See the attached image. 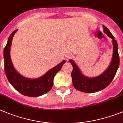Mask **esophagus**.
<instances>
[{
	"mask_svg": "<svg viewBox=\"0 0 123 123\" xmlns=\"http://www.w3.org/2000/svg\"><path fill=\"white\" fill-rule=\"evenodd\" d=\"M70 58H71V55H69V54H67V55H66V59L68 60V59H69Z\"/></svg>",
	"mask_w": 123,
	"mask_h": 123,
	"instance_id": "34e87169",
	"label": "esophagus"
}]
</instances>
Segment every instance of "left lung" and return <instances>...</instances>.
<instances>
[{"mask_svg":"<svg viewBox=\"0 0 123 123\" xmlns=\"http://www.w3.org/2000/svg\"><path fill=\"white\" fill-rule=\"evenodd\" d=\"M103 27L104 32L112 39L113 45L112 60L109 67L105 71L98 77L88 78L81 73L79 68L73 60H69L73 67L71 73L73 86L76 90L84 93H94L105 88L113 80L120 65V57L117 41L109 29L104 25Z\"/></svg>","mask_w":123,"mask_h":123,"instance_id":"left-lung-1","label":"left lung"}]
</instances>
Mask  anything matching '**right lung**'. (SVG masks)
Returning a JSON list of instances; mask_svg holds the SVG:
<instances>
[{
	"label": "right lung",
	"mask_w": 123,
	"mask_h": 123,
	"mask_svg": "<svg viewBox=\"0 0 123 123\" xmlns=\"http://www.w3.org/2000/svg\"><path fill=\"white\" fill-rule=\"evenodd\" d=\"M16 31L17 30H15L10 35L3 50L4 69L6 77L12 86L23 95L29 97L43 95L51 90L54 76L60 70L66 61L63 60L39 78L29 79L22 76L15 70L10 58V50L12 41Z\"/></svg>",
	"instance_id": "add662e5"
}]
</instances>
